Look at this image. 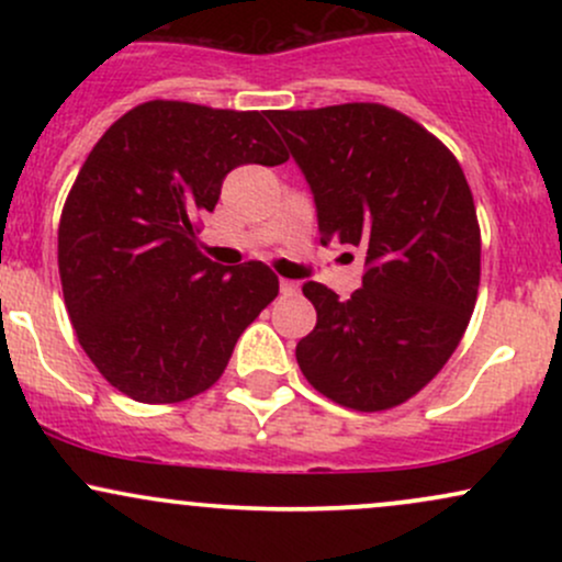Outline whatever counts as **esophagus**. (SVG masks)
Listing matches in <instances>:
<instances>
[{
	"mask_svg": "<svg viewBox=\"0 0 562 562\" xmlns=\"http://www.w3.org/2000/svg\"><path fill=\"white\" fill-rule=\"evenodd\" d=\"M299 290H301L299 282H293V280H280V293H282V295H299Z\"/></svg>",
	"mask_w": 562,
	"mask_h": 562,
	"instance_id": "1",
	"label": "esophagus"
}]
</instances>
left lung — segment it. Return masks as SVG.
Listing matches in <instances>:
<instances>
[{
    "mask_svg": "<svg viewBox=\"0 0 562 562\" xmlns=\"http://www.w3.org/2000/svg\"><path fill=\"white\" fill-rule=\"evenodd\" d=\"M314 192L322 243L364 250L340 301L306 282L317 325L295 346L303 378L357 412L404 404L449 362L481 282V227L441 139L380 102L269 111Z\"/></svg>",
    "mask_w": 562,
    "mask_h": 562,
    "instance_id": "left-lung-1",
    "label": "left lung"
}]
</instances>
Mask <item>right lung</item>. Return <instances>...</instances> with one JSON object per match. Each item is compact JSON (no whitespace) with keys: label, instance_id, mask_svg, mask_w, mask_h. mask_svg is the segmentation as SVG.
Segmentation results:
<instances>
[{"label":"right lung","instance_id":"1","mask_svg":"<svg viewBox=\"0 0 562 562\" xmlns=\"http://www.w3.org/2000/svg\"><path fill=\"white\" fill-rule=\"evenodd\" d=\"M285 160L259 111L150 100L102 134L63 205L57 267L76 338L113 389L177 404L222 378L280 280L200 254L198 216L232 169Z\"/></svg>","mask_w":562,"mask_h":562}]
</instances>
